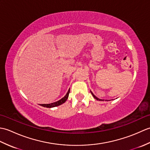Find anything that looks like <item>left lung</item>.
<instances>
[{"instance_id":"obj_1","label":"left lung","mask_w":150,"mask_h":150,"mask_svg":"<svg viewBox=\"0 0 150 150\" xmlns=\"http://www.w3.org/2000/svg\"><path fill=\"white\" fill-rule=\"evenodd\" d=\"M91 94H92V95H93V97L95 98V99H97V100H102V99H99V98H97V97H95V95H93V93H92V92L91 91Z\"/></svg>"}]
</instances>
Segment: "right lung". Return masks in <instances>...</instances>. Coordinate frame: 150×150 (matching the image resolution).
<instances>
[{
	"label": "right lung",
	"instance_id": "add662e5",
	"mask_svg": "<svg viewBox=\"0 0 150 150\" xmlns=\"http://www.w3.org/2000/svg\"><path fill=\"white\" fill-rule=\"evenodd\" d=\"M69 91H70V90H68V93H66V95H65L64 97L62 98H61V99L58 100V101L55 102V103H51V104H40V106H42L43 107H46V108H53V107L58 106H59V105H61L62 104L64 103L66 101V100L68 99Z\"/></svg>",
	"mask_w": 150,
	"mask_h": 150
}]
</instances>
